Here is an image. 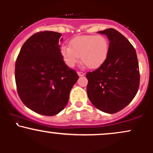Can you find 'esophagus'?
Here are the masks:
<instances>
[{
	"mask_svg": "<svg viewBox=\"0 0 153 153\" xmlns=\"http://www.w3.org/2000/svg\"><path fill=\"white\" fill-rule=\"evenodd\" d=\"M78 75L79 76H84L85 75V73H83V72H78Z\"/></svg>",
	"mask_w": 153,
	"mask_h": 153,
	"instance_id": "obj_1",
	"label": "esophagus"
}]
</instances>
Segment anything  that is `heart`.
<instances>
[{
    "mask_svg": "<svg viewBox=\"0 0 153 153\" xmlns=\"http://www.w3.org/2000/svg\"><path fill=\"white\" fill-rule=\"evenodd\" d=\"M108 39L102 35H83L72 39L69 46H62L60 53L69 68H73L80 56L88 68L96 69L102 65L108 53Z\"/></svg>",
    "mask_w": 153,
    "mask_h": 153,
    "instance_id": "heart-1",
    "label": "heart"
}]
</instances>
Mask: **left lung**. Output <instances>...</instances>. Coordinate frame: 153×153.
<instances>
[{
  "mask_svg": "<svg viewBox=\"0 0 153 153\" xmlns=\"http://www.w3.org/2000/svg\"><path fill=\"white\" fill-rule=\"evenodd\" d=\"M98 33L106 35L109 49L102 65L87 73V94L98 109L114 114L125 108L137 93L140 78L137 57L129 40L116 29Z\"/></svg>",
  "mask_w": 153,
  "mask_h": 153,
  "instance_id": "8db88e82",
  "label": "left lung"
}]
</instances>
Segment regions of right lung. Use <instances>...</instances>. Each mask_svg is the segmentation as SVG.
Here are the masks:
<instances>
[{
	"mask_svg": "<svg viewBox=\"0 0 153 153\" xmlns=\"http://www.w3.org/2000/svg\"><path fill=\"white\" fill-rule=\"evenodd\" d=\"M61 36L51 31L33 34L23 45L16 61L19 97L26 107L42 115L54 116L64 109L79 78L63 60Z\"/></svg>",
	"mask_w": 153,
	"mask_h": 153,
	"instance_id": "obj_1",
	"label": "right lung"
}]
</instances>
